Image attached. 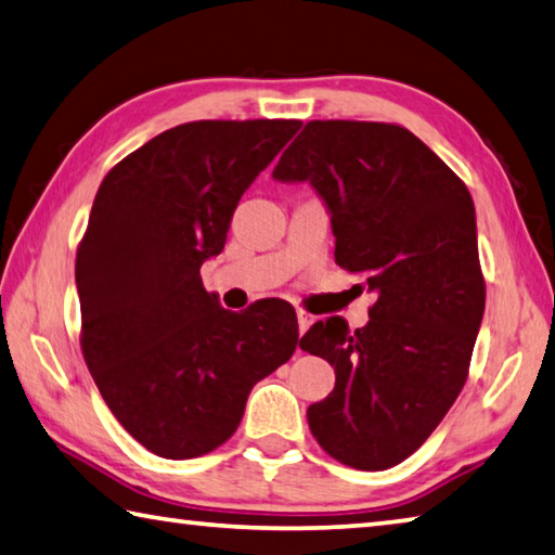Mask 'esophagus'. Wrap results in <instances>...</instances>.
<instances>
[{
	"instance_id": "esophagus-1",
	"label": "esophagus",
	"mask_w": 555,
	"mask_h": 555,
	"mask_svg": "<svg viewBox=\"0 0 555 555\" xmlns=\"http://www.w3.org/2000/svg\"><path fill=\"white\" fill-rule=\"evenodd\" d=\"M297 323H299V333H307V328L313 323V317L305 309H297Z\"/></svg>"
}]
</instances>
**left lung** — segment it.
I'll list each match as a JSON object with an SVG mask.
<instances>
[{"label":"left lung","mask_w":555,"mask_h":555,"mask_svg":"<svg viewBox=\"0 0 555 555\" xmlns=\"http://www.w3.org/2000/svg\"><path fill=\"white\" fill-rule=\"evenodd\" d=\"M278 181L323 197L336 263L376 295L370 323L317 321L299 348L336 367L311 403V435L336 462L384 472L411 456L462 393L486 309L476 210L464 181L393 122L311 120Z\"/></svg>","instance_id":"8db88e82"}]
</instances>
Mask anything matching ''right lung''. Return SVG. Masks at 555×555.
I'll list each match as a JSON object with an SVG mask.
<instances>
[{
  "label": "right lung",
  "mask_w": 555,
  "mask_h": 555,
  "mask_svg": "<svg viewBox=\"0 0 555 555\" xmlns=\"http://www.w3.org/2000/svg\"><path fill=\"white\" fill-rule=\"evenodd\" d=\"M299 125H176L115 164L93 197L75 268L81 354L111 413L156 456L224 444L256 382L297 348L295 309L227 311L201 266L222 254L244 191Z\"/></svg>",
  "instance_id": "right-lung-1"
}]
</instances>
